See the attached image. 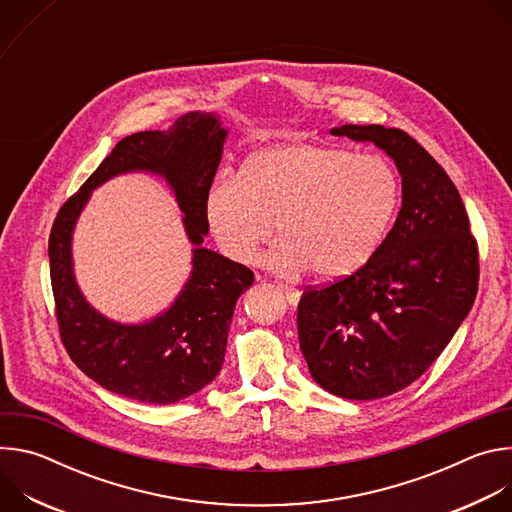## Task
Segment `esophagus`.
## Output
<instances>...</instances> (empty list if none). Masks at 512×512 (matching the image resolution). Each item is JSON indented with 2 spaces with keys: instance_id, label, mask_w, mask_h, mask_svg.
Returning a JSON list of instances; mask_svg holds the SVG:
<instances>
[{
  "instance_id": "obj_1",
  "label": "esophagus",
  "mask_w": 512,
  "mask_h": 512,
  "mask_svg": "<svg viewBox=\"0 0 512 512\" xmlns=\"http://www.w3.org/2000/svg\"><path fill=\"white\" fill-rule=\"evenodd\" d=\"M277 289L281 291V294L285 296V300H287V304L289 306H298V302H300V289H296L294 285H283V283H279L277 285Z\"/></svg>"
}]
</instances>
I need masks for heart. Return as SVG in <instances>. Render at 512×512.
Masks as SVG:
<instances>
[{"label":"heart","instance_id":"heart-1","mask_svg":"<svg viewBox=\"0 0 512 512\" xmlns=\"http://www.w3.org/2000/svg\"><path fill=\"white\" fill-rule=\"evenodd\" d=\"M399 200L391 166L375 154L287 141L245 160L237 180H216L204 214L218 247L251 263L275 229L283 237L267 265L279 273L310 267L318 279H342L371 261Z\"/></svg>","mask_w":512,"mask_h":512}]
</instances>
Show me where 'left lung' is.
Wrapping results in <instances>:
<instances>
[{
    "mask_svg": "<svg viewBox=\"0 0 512 512\" xmlns=\"http://www.w3.org/2000/svg\"><path fill=\"white\" fill-rule=\"evenodd\" d=\"M397 166L401 210L371 261L298 304L300 348L328 393L371 401L419 379L466 320L478 289V247L458 188L401 129L340 125Z\"/></svg>",
    "mask_w": 512,
    "mask_h": 512,
    "instance_id": "left-lung-1",
    "label": "left lung"
}]
</instances>
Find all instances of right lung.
<instances>
[{
	"mask_svg": "<svg viewBox=\"0 0 512 512\" xmlns=\"http://www.w3.org/2000/svg\"><path fill=\"white\" fill-rule=\"evenodd\" d=\"M227 137L221 117L200 111L182 115L168 131L133 133L56 214L48 257L60 336L77 367L111 393L170 405L210 385L223 369L237 300L255 279L245 265L202 247L204 200ZM123 173H152L171 186L193 245V269L175 302L154 319L129 325L84 298L71 259V235L92 190Z\"/></svg>",
	"mask_w": 512,
	"mask_h": 512,
	"instance_id": "right-lung-1",
	"label": "right lung"
}]
</instances>
